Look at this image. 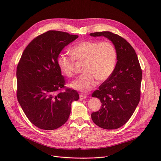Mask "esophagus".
<instances>
[{"label":"esophagus","mask_w":161,"mask_h":161,"mask_svg":"<svg viewBox=\"0 0 161 161\" xmlns=\"http://www.w3.org/2000/svg\"><path fill=\"white\" fill-rule=\"evenodd\" d=\"M87 96L86 94H80V99H87Z\"/></svg>","instance_id":"1"}]
</instances>
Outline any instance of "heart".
Returning a JSON list of instances; mask_svg holds the SVG:
<instances>
[{
	"label": "heart",
	"instance_id": "heart-1",
	"mask_svg": "<svg viewBox=\"0 0 161 161\" xmlns=\"http://www.w3.org/2000/svg\"><path fill=\"white\" fill-rule=\"evenodd\" d=\"M72 57L61 54L58 58L60 69L67 77L75 74V61L84 62L85 74L73 81V89L87 92L92 90L99 81L108 80L113 73L117 62V51L109 41L85 40L80 42L70 49Z\"/></svg>",
	"mask_w": 161,
	"mask_h": 161
}]
</instances>
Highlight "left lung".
<instances>
[{"instance_id":"obj_1","label":"left lung","mask_w":161,"mask_h":161,"mask_svg":"<svg viewBox=\"0 0 161 161\" xmlns=\"http://www.w3.org/2000/svg\"><path fill=\"white\" fill-rule=\"evenodd\" d=\"M111 40L117 51V64L110 77L92 96L100 99L101 107L91 118L98 126L113 130L124 125L134 114L141 97L142 70L134 49L123 37L110 31L96 32Z\"/></svg>"}]
</instances>
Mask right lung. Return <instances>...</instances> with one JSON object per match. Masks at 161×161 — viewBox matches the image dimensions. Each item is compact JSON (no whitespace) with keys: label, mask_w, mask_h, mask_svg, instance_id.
I'll list each match as a JSON object with an SVG mask.
<instances>
[{"label":"right lung","mask_w":161,"mask_h":161,"mask_svg":"<svg viewBox=\"0 0 161 161\" xmlns=\"http://www.w3.org/2000/svg\"><path fill=\"white\" fill-rule=\"evenodd\" d=\"M78 37L48 31L29 43L18 64L19 103L28 119L40 129L52 130L65 124L72 102L79 99L77 91L65 88L57 62L62 50Z\"/></svg>","instance_id":"1"}]
</instances>
